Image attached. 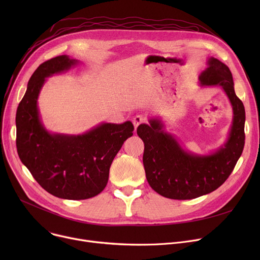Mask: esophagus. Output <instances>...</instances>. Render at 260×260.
Masks as SVG:
<instances>
[{
  "mask_svg": "<svg viewBox=\"0 0 260 260\" xmlns=\"http://www.w3.org/2000/svg\"><path fill=\"white\" fill-rule=\"evenodd\" d=\"M146 121V118L143 115H137L133 119V123L135 125V129H137V127L141 124V123H144Z\"/></svg>",
  "mask_w": 260,
  "mask_h": 260,
  "instance_id": "esophagus-1",
  "label": "esophagus"
}]
</instances>
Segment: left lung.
I'll use <instances>...</instances> for the list:
<instances>
[{
  "label": "left lung",
  "mask_w": 260,
  "mask_h": 260,
  "mask_svg": "<svg viewBox=\"0 0 260 260\" xmlns=\"http://www.w3.org/2000/svg\"><path fill=\"white\" fill-rule=\"evenodd\" d=\"M199 76L201 86H220L233 108V122L226 141L208 155L193 154L165 131L158 118L141 124L137 134L144 143L143 166L148 184L163 197L177 200L194 199L219 187L233 172L244 146L245 112L234 89L230 68L216 58Z\"/></svg>",
  "instance_id": "obj_1"
}]
</instances>
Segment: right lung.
<instances>
[{
  "label": "right lung",
  "instance_id": "obj_1",
  "mask_svg": "<svg viewBox=\"0 0 260 260\" xmlns=\"http://www.w3.org/2000/svg\"><path fill=\"white\" fill-rule=\"evenodd\" d=\"M78 63L63 54L41 64L29 79L16 116L17 149L22 163L46 192L70 200L88 199L102 192L115 156L134 131L131 121L100 123L81 135L52 134L45 128L38 98L46 78Z\"/></svg>",
  "mask_w": 260,
  "mask_h": 260
}]
</instances>
